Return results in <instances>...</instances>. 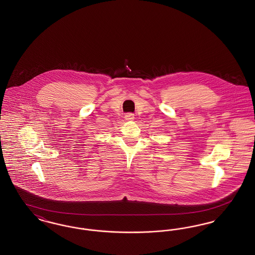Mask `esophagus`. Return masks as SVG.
Here are the masks:
<instances>
[{
    "instance_id": "1",
    "label": "esophagus",
    "mask_w": 255,
    "mask_h": 255,
    "mask_svg": "<svg viewBox=\"0 0 255 255\" xmlns=\"http://www.w3.org/2000/svg\"><path fill=\"white\" fill-rule=\"evenodd\" d=\"M125 120L128 121V122H132V121H133V120H134L133 114H126V115H125Z\"/></svg>"
}]
</instances>
